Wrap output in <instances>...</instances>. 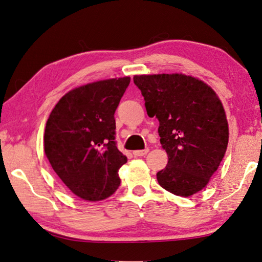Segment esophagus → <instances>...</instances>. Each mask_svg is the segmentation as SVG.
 <instances>
[{
  "label": "esophagus",
  "instance_id": "obj_1",
  "mask_svg": "<svg viewBox=\"0 0 262 262\" xmlns=\"http://www.w3.org/2000/svg\"><path fill=\"white\" fill-rule=\"evenodd\" d=\"M147 152H149V149H144V150H136V151H134L133 152V154H134V156H136V157H142V156H145Z\"/></svg>",
  "mask_w": 262,
  "mask_h": 262
}]
</instances>
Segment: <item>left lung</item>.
I'll list each match as a JSON object with an SVG mask.
<instances>
[{
	"instance_id": "8db88e82",
	"label": "left lung",
	"mask_w": 262,
	"mask_h": 262,
	"mask_svg": "<svg viewBox=\"0 0 262 262\" xmlns=\"http://www.w3.org/2000/svg\"><path fill=\"white\" fill-rule=\"evenodd\" d=\"M147 116L159 121L168 163L158 183L189 197L206 187L225 157L229 130L222 103L202 80L184 74L135 75Z\"/></svg>"
}]
</instances>
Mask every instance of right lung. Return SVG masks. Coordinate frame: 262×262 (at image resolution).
<instances>
[{"instance_id":"1","label":"right lung","mask_w":262,"mask_h":262,"mask_svg":"<svg viewBox=\"0 0 262 262\" xmlns=\"http://www.w3.org/2000/svg\"><path fill=\"white\" fill-rule=\"evenodd\" d=\"M129 77L81 85L65 94L48 118L45 152L52 169L78 197L97 202L120 185L127 163L117 147L115 112Z\"/></svg>"}]
</instances>
